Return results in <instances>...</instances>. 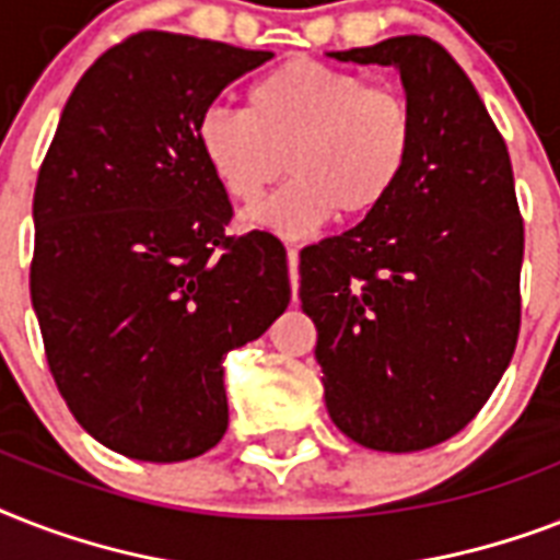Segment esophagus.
Segmentation results:
<instances>
[{"mask_svg":"<svg viewBox=\"0 0 560 560\" xmlns=\"http://www.w3.org/2000/svg\"><path fill=\"white\" fill-rule=\"evenodd\" d=\"M288 267H290V288H293V296H296V288H299V253H296V246H288Z\"/></svg>","mask_w":560,"mask_h":560,"instance_id":"obj_1","label":"esophagus"}]
</instances>
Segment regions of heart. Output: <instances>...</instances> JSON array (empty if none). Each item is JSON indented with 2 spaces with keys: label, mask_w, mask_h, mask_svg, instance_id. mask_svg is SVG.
Instances as JSON below:
<instances>
[{
  "label": "heart",
  "mask_w": 560,
  "mask_h": 560,
  "mask_svg": "<svg viewBox=\"0 0 560 560\" xmlns=\"http://www.w3.org/2000/svg\"><path fill=\"white\" fill-rule=\"evenodd\" d=\"M197 148L214 183L241 206L258 200L288 162L293 179L249 211V223L307 235L334 211L363 220L389 200L416 148V113L398 86L290 60L246 90L244 113L206 109Z\"/></svg>",
  "instance_id": "b5f03b06"
}]
</instances>
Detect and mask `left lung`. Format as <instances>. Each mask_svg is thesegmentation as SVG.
Segmentation results:
<instances>
[{"mask_svg": "<svg viewBox=\"0 0 560 560\" xmlns=\"http://www.w3.org/2000/svg\"><path fill=\"white\" fill-rule=\"evenodd\" d=\"M331 57L398 69L416 148L381 209L299 253V299L316 325L334 424L372 451H424L477 416L517 346L512 160L435 39L407 34Z\"/></svg>", "mask_w": 560, "mask_h": 560, "instance_id": "8db88e82", "label": "left lung"}]
</instances>
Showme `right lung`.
<instances>
[{
  "label": "right lung",
  "mask_w": 560,
  "mask_h": 560,
  "mask_svg": "<svg viewBox=\"0 0 560 560\" xmlns=\"http://www.w3.org/2000/svg\"><path fill=\"white\" fill-rule=\"evenodd\" d=\"M272 51L139 31L66 101L37 188L31 305L66 407L104 447L186 462L229 424L223 358L290 302L270 232L226 235L232 202L197 121Z\"/></svg>",
  "instance_id": "add662e5"
}]
</instances>
